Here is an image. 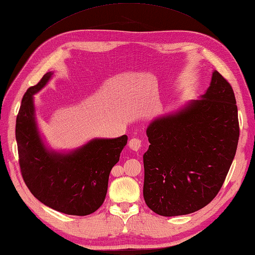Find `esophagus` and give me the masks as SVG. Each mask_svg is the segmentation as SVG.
<instances>
[{
  "label": "esophagus",
  "instance_id": "34e87169",
  "mask_svg": "<svg viewBox=\"0 0 255 255\" xmlns=\"http://www.w3.org/2000/svg\"><path fill=\"white\" fill-rule=\"evenodd\" d=\"M128 145H129V147H130V149H131L132 151L137 152V151H139V150L141 149L142 141H141L140 139H138V138H132V139L129 140Z\"/></svg>",
  "mask_w": 255,
  "mask_h": 255
}]
</instances>
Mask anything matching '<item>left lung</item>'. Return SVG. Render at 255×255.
Returning a JSON list of instances; mask_svg holds the SVG:
<instances>
[{"instance_id": "obj_1", "label": "left lung", "mask_w": 255, "mask_h": 255, "mask_svg": "<svg viewBox=\"0 0 255 255\" xmlns=\"http://www.w3.org/2000/svg\"><path fill=\"white\" fill-rule=\"evenodd\" d=\"M143 198L162 216L190 214L221 190L239 140L232 86L214 70L200 100L156 118L146 129Z\"/></svg>"}]
</instances>
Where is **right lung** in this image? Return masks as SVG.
<instances>
[{
	"label": "right lung",
	"mask_w": 255,
	"mask_h": 255,
	"mask_svg": "<svg viewBox=\"0 0 255 255\" xmlns=\"http://www.w3.org/2000/svg\"><path fill=\"white\" fill-rule=\"evenodd\" d=\"M53 73H46L21 100L16 141L22 179L40 202L64 214L85 216L103 204L111 169L120 161L127 135L93 139L68 153L49 150L39 134L32 96Z\"/></svg>",
	"instance_id": "1"
}]
</instances>
